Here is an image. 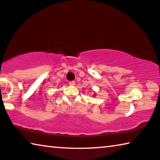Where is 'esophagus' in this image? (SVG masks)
I'll return each instance as SVG.
<instances>
[{
    "label": "esophagus",
    "instance_id": "1",
    "mask_svg": "<svg viewBox=\"0 0 160 160\" xmlns=\"http://www.w3.org/2000/svg\"><path fill=\"white\" fill-rule=\"evenodd\" d=\"M69 85H75V81H70V82H69Z\"/></svg>",
    "mask_w": 160,
    "mask_h": 160
}]
</instances>
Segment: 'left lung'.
<instances>
[{
	"mask_svg": "<svg viewBox=\"0 0 160 160\" xmlns=\"http://www.w3.org/2000/svg\"><path fill=\"white\" fill-rule=\"evenodd\" d=\"M94 96H95V95H94Z\"/></svg>",
	"mask_w": 160,
	"mask_h": 160,
	"instance_id": "8db88e82",
	"label": "left lung"
}]
</instances>
